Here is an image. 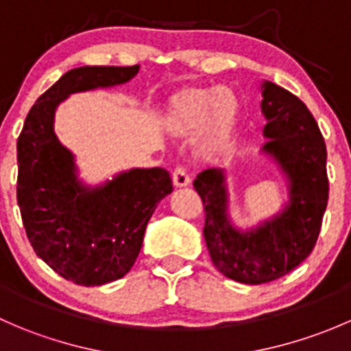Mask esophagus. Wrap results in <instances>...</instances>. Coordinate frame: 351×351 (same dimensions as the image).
Returning <instances> with one entry per match:
<instances>
[{
  "mask_svg": "<svg viewBox=\"0 0 351 351\" xmlns=\"http://www.w3.org/2000/svg\"><path fill=\"white\" fill-rule=\"evenodd\" d=\"M189 183H190V176L186 175L185 168H182V166L175 168V171H173V185H175L176 189H182V186H186Z\"/></svg>",
  "mask_w": 351,
  "mask_h": 351,
  "instance_id": "esophagus-1",
  "label": "esophagus"
}]
</instances>
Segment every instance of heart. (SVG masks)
<instances>
[{
    "label": "heart",
    "mask_w": 351,
    "mask_h": 351,
    "mask_svg": "<svg viewBox=\"0 0 351 351\" xmlns=\"http://www.w3.org/2000/svg\"><path fill=\"white\" fill-rule=\"evenodd\" d=\"M243 98L229 86H186L173 93L161 117V127L175 137L200 132L198 151L219 158L231 144L243 117Z\"/></svg>",
    "instance_id": "heart-1"
}]
</instances>
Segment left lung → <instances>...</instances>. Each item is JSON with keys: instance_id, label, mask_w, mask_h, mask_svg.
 <instances>
[{"instance_id": "8db88e82", "label": "left lung", "mask_w": 351, "mask_h": 351, "mask_svg": "<svg viewBox=\"0 0 351 351\" xmlns=\"http://www.w3.org/2000/svg\"><path fill=\"white\" fill-rule=\"evenodd\" d=\"M261 97L268 139L261 151L275 159L289 183V202L282 212L241 231L229 219L224 169H204L193 182L204 204V236L215 268L250 285L277 280L309 256L329 192L326 144L309 110L271 81L261 84Z\"/></svg>"}]
</instances>
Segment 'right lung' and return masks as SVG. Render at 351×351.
<instances>
[{
	"label": "right lung",
	"instance_id": "add662e5",
	"mask_svg": "<svg viewBox=\"0 0 351 351\" xmlns=\"http://www.w3.org/2000/svg\"><path fill=\"white\" fill-rule=\"evenodd\" d=\"M137 73L139 66L67 71L35 101L16 143V200L28 241L56 274L77 285L129 274L147 222L173 185L162 168H134L104 185H84L73 153L54 132L56 108L69 95L123 84Z\"/></svg>",
	"mask_w": 351,
	"mask_h": 351
}]
</instances>
